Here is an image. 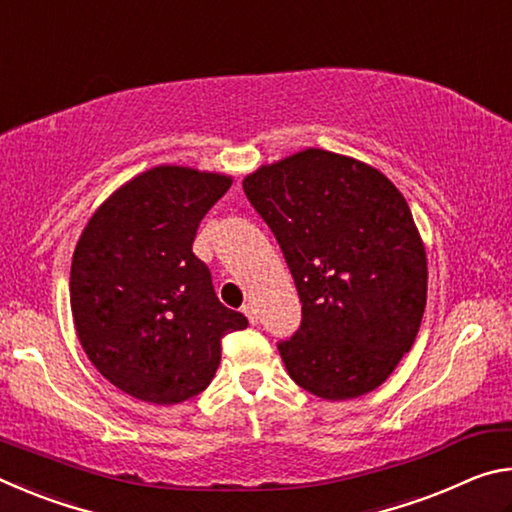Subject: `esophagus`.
<instances>
[{"instance_id":"34e87169","label":"esophagus","mask_w":512,"mask_h":512,"mask_svg":"<svg viewBox=\"0 0 512 512\" xmlns=\"http://www.w3.org/2000/svg\"><path fill=\"white\" fill-rule=\"evenodd\" d=\"M244 314L248 316L250 325H257V318H259V314H257V307L253 305V302H248V305H244Z\"/></svg>"}]
</instances>
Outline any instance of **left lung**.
Returning a JSON list of instances; mask_svg holds the SVG:
<instances>
[{"label":"left lung","instance_id":"left-lung-1","mask_svg":"<svg viewBox=\"0 0 512 512\" xmlns=\"http://www.w3.org/2000/svg\"><path fill=\"white\" fill-rule=\"evenodd\" d=\"M244 192L302 302L300 327L277 343L291 379L323 400L375 391L427 305V255L404 196L384 173L323 149L257 169Z\"/></svg>","mask_w":512,"mask_h":512}]
</instances>
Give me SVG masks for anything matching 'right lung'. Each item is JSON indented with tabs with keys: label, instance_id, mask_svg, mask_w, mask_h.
<instances>
[{
	"label": "right lung",
	"instance_id": "add662e5",
	"mask_svg": "<svg viewBox=\"0 0 512 512\" xmlns=\"http://www.w3.org/2000/svg\"><path fill=\"white\" fill-rule=\"evenodd\" d=\"M232 178L155 167L117 189L76 244L69 300L88 359L119 391L178 404L210 386L221 339L248 327L223 307L192 244Z\"/></svg>",
	"mask_w": 512,
	"mask_h": 512
}]
</instances>
